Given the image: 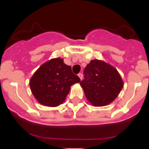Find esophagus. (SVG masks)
Wrapping results in <instances>:
<instances>
[{"instance_id": "obj_1", "label": "esophagus", "mask_w": 149, "mask_h": 149, "mask_svg": "<svg viewBox=\"0 0 149 149\" xmlns=\"http://www.w3.org/2000/svg\"><path fill=\"white\" fill-rule=\"evenodd\" d=\"M78 77H80V79H81V80H82V79H83V74L82 73H79L78 74Z\"/></svg>"}]
</instances>
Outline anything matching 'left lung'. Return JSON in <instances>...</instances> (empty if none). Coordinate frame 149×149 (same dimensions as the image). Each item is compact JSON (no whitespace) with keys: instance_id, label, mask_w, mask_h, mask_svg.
I'll return each instance as SVG.
<instances>
[{"instance_id":"obj_1","label":"left lung","mask_w":149,"mask_h":149,"mask_svg":"<svg viewBox=\"0 0 149 149\" xmlns=\"http://www.w3.org/2000/svg\"><path fill=\"white\" fill-rule=\"evenodd\" d=\"M84 79L80 84L93 106L109 104L123 87V82L116 69L101 60H91L84 69Z\"/></svg>"}]
</instances>
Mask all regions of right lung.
Masks as SVG:
<instances>
[{
    "mask_svg": "<svg viewBox=\"0 0 149 149\" xmlns=\"http://www.w3.org/2000/svg\"><path fill=\"white\" fill-rule=\"evenodd\" d=\"M81 79L63 59H52L41 65L30 81L33 95L45 106L56 107L65 101L72 85Z\"/></svg>",
    "mask_w": 149,
    "mask_h": 149,
    "instance_id": "1",
    "label": "right lung"
}]
</instances>
